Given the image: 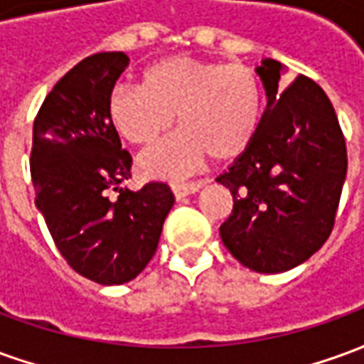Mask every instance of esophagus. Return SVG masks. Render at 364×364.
I'll return each mask as SVG.
<instances>
[{
	"instance_id": "obj_1",
	"label": "esophagus",
	"mask_w": 364,
	"mask_h": 364,
	"mask_svg": "<svg viewBox=\"0 0 364 364\" xmlns=\"http://www.w3.org/2000/svg\"><path fill=\"white\" fill-rule=\"evenodd\" d=\"M200 187H203L200 183H175V185H171V191H173L175 198L181 200V198L189 197L193 193H197Z\"/></svg>"
}]
</instances>
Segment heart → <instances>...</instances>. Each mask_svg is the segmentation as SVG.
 Returning a JSON list of instances; mask_svg holds the SVG:
<instances>
[{"label":"heart","instance_id":"heart-1","mask_svg":"<svg viewBox=\"0 0 364 364\" xmlns=\"http://www.w3.org/2000/svg\"><path fill=\"white\" fill-rule=\"evenodd\" d=\"M112 128L127 142L150 146L173 127L175 136L138 159L148 177L181 179L206 159L230 161L257 138L265 90L253 68L193 56H169L142 72V85H119L109 95Z\"/></svg>","mask_w":364,"mask_h":364}]
</instances>
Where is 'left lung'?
<instances>
[{"instance_id": "obj_1", "label": "left lung", "mask_w": 364, "mask_h": 364, "mask_svg": "<svg viewBox=\"0 0 364 364\" xmlns=\"http://www.w3.org/2000/svg\"><path fill=\"white\" fill-rule=\"evenodd\" d=\"M255 72L267 107L250 150L216 177L234 197L220 226L228 252L255 273H284L326 244L347 175V150L333 105L304 75L263 58Z\"/></svg>"}]
</instances>
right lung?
Here are the masks:
<instances>
[{"label": "right lung", "mask_w": 364, "mask_h": 364, "mask_svg": "<svg viewBox=\"0 0 364 364\" xmlns=\"http://www.w3.org/2000/svg\"><path fill=\"white\" fill-rule=\"evenodd\" d=\"M128 62L124 52L82 60L46 95L33 127L36 208L68 265L107 287L142 273L175 203L166 183L140 191L120 187L132 159L120 146L107 103ZM109 190L119 191L117 201L108 198Z\"/></svg>", "instance_id": "1"}]
</instances>
